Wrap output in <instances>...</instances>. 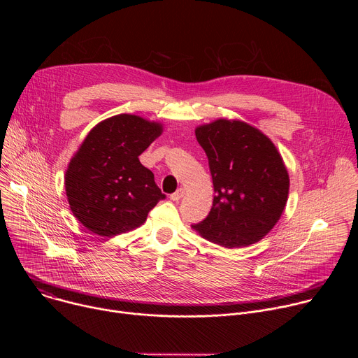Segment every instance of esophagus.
<instances>
[{
  "mask_svg": "<svg viewBox=\"0 0 358 358\" xmlns=\"http://www.w3.org/2000/svg\"><path fill=\"white\" fill-rule=\"evenodd\" d=\"M184 194H185V189L181 187V188H178L174 194H171L170 198H171L173 201H180V199L184 196Z\"/></svg>",
  "mask_w": 358,
  "mask_h": 358,
  "instance_id": "obj_1",
  "label": "esophagus"
}]
</instances>
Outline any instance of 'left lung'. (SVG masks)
Instances as JSON below:
<instances>
[{
	"mask_svg": "<svg viewBox=\"0 0 358 358\" xmlns=\"http://www.w3.org/2000/svg\"><path fill=\"white\" fill-rule=\"evenodd\" d=\"M208 157L215 196L207 218L192 228L224 248L261 241L279 221L289 174L278 148L261 130L218 119L195 129Z\"/></svg>",
	"mask_w": 358,
	"mask_h": 358,
	"instance_id": "1",
	"label": "left lung"
}]
</instances>
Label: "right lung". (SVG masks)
<instances>
[{
    "label": "right lung",
    "mask_w": 358,
    "mask_h": 358,
    "mask_svg": "<svg viewBox=\"0 0 358 358\" xmlns=\"http://www.w3.org/2000/svg\"><path fill=\"white\" fill-rule=\"evenodd\" d=\"M163 126L136 115H117L96 124L66 174L71 211L93 234L115 236L140 227L166 195L138 156Z\"/></svg>",
    "instance_id": "add662e5"
}]
</instances>
